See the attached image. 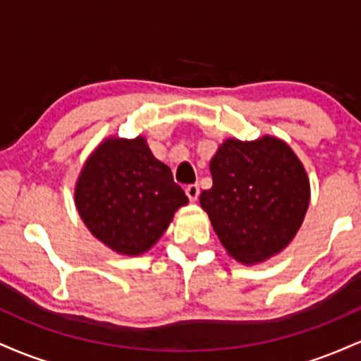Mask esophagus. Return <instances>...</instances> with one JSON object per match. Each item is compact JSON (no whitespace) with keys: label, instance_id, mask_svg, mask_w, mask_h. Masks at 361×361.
<instances>
[{"label":"esophagus","instance_id":"obj_1","mask_svg":"<svg viewBox=\"0 0 361 361\" xmlns=\"http://www.w3.org/2000/svg\"><path fill=\"white\" fill-rule=\"evenodd\" d=\"M185 193L190 198V202H197L198 195H200V188H198V185H188L185 188Z\"/></svg>","mask_w":361,"mask_h":361}]
</instances>
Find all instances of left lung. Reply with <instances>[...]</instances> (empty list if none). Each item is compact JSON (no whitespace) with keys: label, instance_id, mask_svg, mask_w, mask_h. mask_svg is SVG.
Segmentation results:
<instances>
[{"label":"left lung","instance_id":"obj_1","mask_svg":"<svg viewBox=\"0 0 361 361\" xmlns=\"http://www.w3.org/2000/svg\"><path fill=\"white\" fill-rule=\"evenodd\" d=\"M212 188L200 195L215 234L235 261L256 264L295 238L310 200L307 173L283 140L227 139L210 161Z\"/></svg>","mask_w":361,"mask_h":361}]
</instances>
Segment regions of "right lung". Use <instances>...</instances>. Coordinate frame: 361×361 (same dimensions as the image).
<instances>
[{"label": "right lung", "instance_id": "1", "mask_svg": "<svg viewBox=\"0 0 361 361\" xmlns=\"http://www.w3.org/2000/svg\"><path fill=\"white\" fill-rule=\"evenodd\" d=\"M90 233L118 255L151 250L188 198L142 135L109 137L91 152L74 188Z\"/></svg>", "mask_w": 361, "mask_h": 361}]
</instances>
